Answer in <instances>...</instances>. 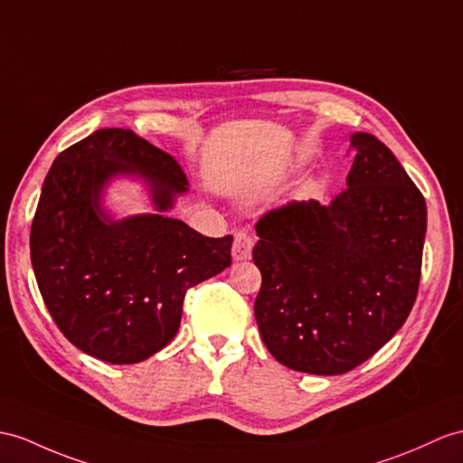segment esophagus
Here are the masks:
<instances>
[{
    "mask_svg": "<svg viewBox=\"0 0 463 463\" xmlns=\"http://www.w3.org/2000/svg\"><path fill=\"white\" fill-rule=\"evenodd\" d=\"M253 250V238L245 230H235L233 233V247H232V255L235 261H243V259L251 257Z\"/></svg>",
    "mask_w": 463,
    "mask_h": 463,
    "instance_id": "34e87169",
    "label": "esophagus"
}]
</instances>
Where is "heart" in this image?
<instances>
[{
	"instance_id": "obj_1",
	"label": "heart",
	"mask_w": 463,
	"mask_h": 463,
	"mask_svg": "<svg viewBox=\"0 0 463 463\" xmlns=\"http://www.w3.org/2000/svg\"><path fill=\"white\" fill-rule=\"evenodd\" d=\"M322 188V184L320 183H314L312 186H310V190H312V193H318V190Z\"/></svg>"
}]
</instances>
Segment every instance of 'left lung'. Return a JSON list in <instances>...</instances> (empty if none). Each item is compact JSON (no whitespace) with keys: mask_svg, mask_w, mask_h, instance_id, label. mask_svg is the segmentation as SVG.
I'll list each match as a JSON object with an SVG mask.
<instances>
[{"mask_svg":"<svg viewBox=\"0 0 463 463\" xmlns=\"http://www.w3.org/2000/svg\"><path fill=\"white\" fill-rule=\"evenodd\" d=\"M347 188L287 202L255 223L259 334L279 364L342 375L394 335L419 295L426 202L387 145L352 137Z\"/></svg>","mask_w":463,"mask_h":463,"instance_id":"obj_1","label":"left lung"}]
</instances>
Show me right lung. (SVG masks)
I'll return each mask as SVG.
<instances>
[{
	"label": "right lung",
	"mask_w": 463,
	"mask_h": 463,
	"mask_svg": "<svg viewBox=\"0 0 463 463\" xmlns=\"http://www.w3.org/2000/svg\"><path fill=\"white\" fill-rule=\"evenodd\" d=\"M116 175L151 183L156 210L188 190L183 168L131 129H98L56 156L31 223V263L54 324L84 354L129 365L178 332L188 288L232 265V235L145 213L111 222L99 206Z\"/></svg>",
	"instance_id": "obj_1"
}]
</instances>
